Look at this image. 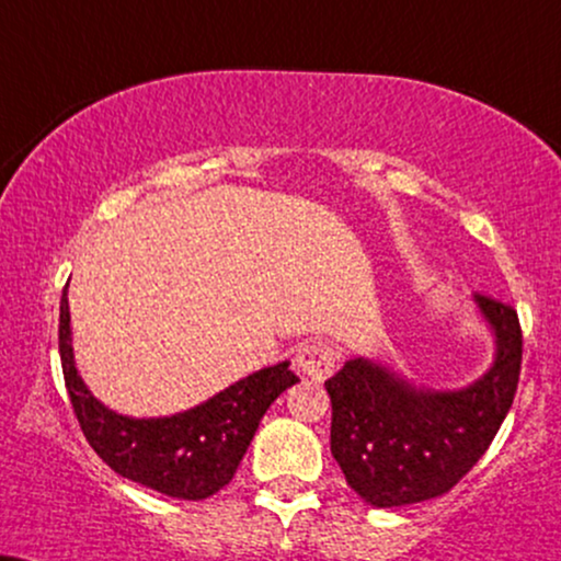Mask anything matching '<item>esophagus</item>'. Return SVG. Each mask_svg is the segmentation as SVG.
I'll use <instances>...</instances> for the list:
<instances>
[{"instance_id": "esophagus-1", "label": "esophagus", "mask_w": 561, "mask_h": 561, "mask_svg": "<svg viewBox=\"0 0 561 561\" xmlns=\"http://www.w3.org/2000/svg\"><path fill=\"white\" fill-rule=\"evenodd\" d=\"M339 354L333 346L323 344V342H310L305 344L300 352H297L295 365L305 378H313V380H325L333 373V365H336Z\"/></svg>"}]
</instances>
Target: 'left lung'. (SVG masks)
Returning <instances> with one entry per match:
<instances>
[{
  "label": "left lung",
  "instance_id": "left-lung-1",
  "mask_svg": "<svg viewBox=\"0 0 561 561\" xmlns=\"http://www.w3.org/2000/svg\"><path fill=\"white\" fill-rule=\"evenodd\" d=\"M494 333V363L460 391L416 388L354 357L325 380L331 453L346 484L373 507H401L450 492L484 456L513 407L523 333L510 305L473 295Z\"/></svg>",
  "mask_w": 561,
  "mask_h": 561
}]
</instances>
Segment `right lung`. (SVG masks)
<instances>
[{"label":"right lung","mask_w":561,"mask_h":561,"mask_svg":"<svg viewBox=\"0 0 561 561\" xmlns=\"http://www.w3.org/2000/svg\"><path fill=\"white\" fill-rule=\"evenodd\" d=\"M67 287L59 310L64 382L90 448L118 477L179 500H207L236 477L266 409L295 386L289 363L248 375L198 407L158 420L111 411L88 391L75 367Z\"/></svg>","instance_id":"obj_1"}]
</instances>
